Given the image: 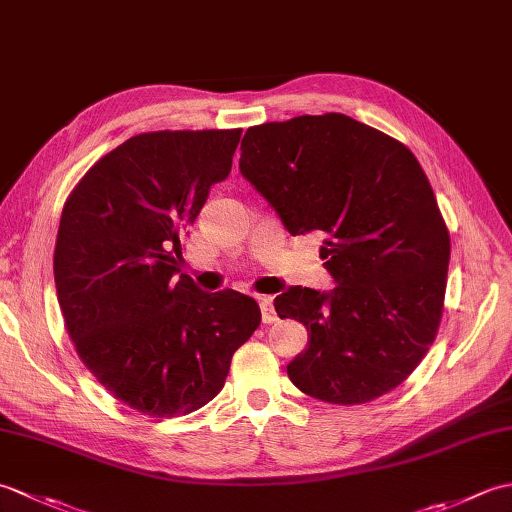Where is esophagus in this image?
<instances>
[{
  "label": "esophagus",
  "mask_w": 512,
  "mask_h": 512,
  "mask_svg": "<svg viewBox=\"0 0 512 512\" xmlns=\"http://www.w3.org/2000/svg\"><path fill=\"white\" fill-rule=\"evenodd\" d=\"M259 308H262V321L264 323H275L277 312L273 308V297H259Z\"/></svg>",
  "instance_id": "obj_1"
}]
</instances>
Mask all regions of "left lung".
Wrapping results in <instances>:
<instances>
[{
    "label": "left lung",
    "mask_w": 512,
    "mask_h": 512,
    "mask_svg": "<svg viewBox=\"0 0 512 512\" xmlns=\"http://www.w3.org/2000/svg\"><path fill=\"white\" fill-rule=\"evenodd\" d=\"M239 171L292 235L319 231L336 288L292 286L279 319L306 325L295 387L332 405L396 389L436 341L451 239L416 156L345 114L248 127Z\"/></svg>",
    "instance_id": "1"
}]
</instances>
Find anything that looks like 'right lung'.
<instances>
[{
  "mask_svg": "<svg viewBox=\"0 0 512 512\" xmlns=\"http://www.w3.org/2000/svg\"><path fill=\"white\" fill-rule=\"evenodd\" d=\"M242 129L147 132L103 156L65 200L54 284L70 339L110 394L151 418L204 407L259 323L255 299L180 273V239L231 173Z\"/></svg>",
  "mask_w": 512,
  "mask_h": 512,
  "instance_id": "1",
  "label": "right lung"
}]
</instances>
